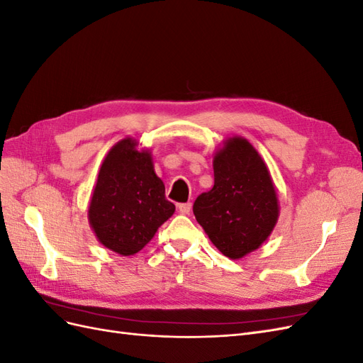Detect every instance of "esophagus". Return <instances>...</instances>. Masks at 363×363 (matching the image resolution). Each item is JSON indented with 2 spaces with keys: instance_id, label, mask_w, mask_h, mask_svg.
Here are the masks:
<instances>
[{
  "instance_id": "obj_1",
  "label": "esophagus",
  "mask_w": 363,
  "mask_h": 363,
  "mask_svg": "<svg viewBox=\"0 0 363 363\" xmlns=\"http://www.w3.org/2000/svg\"><path fill=\"white\" fill-rule=\"evenodd\" d=\"M191 208H192L191 203H182V204H179V212L182 215H188L191 212Z\"/></svg>"
}]
</instances>
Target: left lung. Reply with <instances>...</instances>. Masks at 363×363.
<instances>
[{"label":"left lung","instance_id":"left-lung-1","mask_svg":"<svg viewBox=\"0 0 363 363\" xmlns=\"http://www.w3.org/2000/svg\"><path fill=\"white\" fill-rule=\"evenodd\" d=\"M215 184L196 196L194 215L230 259L257 250L276 227L279 200L269 171L244 138H228L213 157Z\"/></svg>","mask_w":363,"mask_h":363}]
</instances>
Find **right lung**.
<instances>
[{"label":"right lung","instance_id":"1","mask_svg":"<svg viewBox=\"0 0 363 363\" xmlns=\"http://www.w3.org/2000/svg\"><path fill=\"white\" fill-rule=\"evenodd\" d=\"M175 206L164 199L151 152L125 138L103 160L89 204V224L100 242L121 256L144 248Z\"/></svg>","mask_w":363,"mask_h":363}]
</instances>
